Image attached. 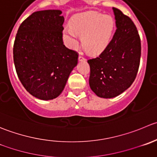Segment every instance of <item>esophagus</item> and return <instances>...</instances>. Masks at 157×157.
I'll return each instance as SVG.
<instances>
[{"instance_id": "esophagus-1", "label": "esophagus", "mask_w": 157, "mask_h": 157, "mask_svg": "<svg viewBox=\"0 0 157 157\" xmlns=\"http://www.w3.org/2000/svg\"><path fill=\"white\" fill-rule=\"evenodd\" d=\"M78 60L79 61H83V60H85L86 59H85V57H83V56H82V54H80V55H79V57H78Z\"/></svg>"}]
</instances>
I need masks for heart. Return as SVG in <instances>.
<instances>
[{
	"label": "heart",
	"instance_id": "1",
	"mask_svg": "<svg viewBox=\"0 0 157 157\" xmlns=\"http://www.w3.org/2000/svg\"><path fill=\"white\" fill-rule=\"evenodd\" d=\"M115 21L112 17L96 12H87L76 17L71 26L63 30V37L67 46L78 47L79 35L83 36V44L90 54L103 52L112 38Z\"/></svg>",
	"mask_w": 157,
	"mask_h": 157
}]
</instances>
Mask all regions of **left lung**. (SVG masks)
Listing matches in <instances>:
<instances>
[{
    "mask_svg": "<svg viewBox=\"0 0 157 157\" xmlns=\"http://www.w3.org/2000/svg\"><path fill=\"white\" fill-rule=\"evenodd\" d=\"M113 10L117 30L112 40L98 57L87 60L90 89L103 98L117 97L131 86L141 55L140 38L134 23L119 9Z\"/></svg>",
    "mask_w": 157,
    "mask_h": 157,
    "instance_id": "1",
    "label": "left lung"
}]
</instances>
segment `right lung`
Segmentation results:
<instances>
[{
    "mask_svg": "<svg viewBox=\"0 0 157 157\" xmlns=\"http://www.w3.org/2000/svg\"><path fill=\"white\" fill-rule=\"evenodd\" d=\"M61 13L60 10L33 13L20 25L13 44L18 78L27 92L40 100L58 97L78 61V54L63 44Z\"/></svg>",
    "mask_w": 157,
    "mask_h": 157,
    "instance_id": "right-lung-1",
    "label": "right lung"
}]
</instances>
